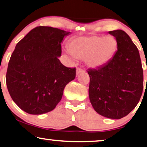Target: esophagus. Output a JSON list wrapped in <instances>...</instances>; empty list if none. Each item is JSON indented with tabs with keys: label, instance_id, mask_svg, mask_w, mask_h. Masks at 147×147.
<instances>
[{
	"label": "esophagus",
	"instance_id": "esophagus-1",
	"mask_svg": "<svg viewBox=\"0 0 147 147\" xmlns=\"http://www.w3.org/2000/svg\"><path fill=\"white\" fill-rule=\"evenodd\" d=\"M84 72H85V71H84V69H80V68H77V69H76V74L83 73H84Z\"/></svg>",
	"mask_w": 147,
	"mask_h": 147
}]
</instances>
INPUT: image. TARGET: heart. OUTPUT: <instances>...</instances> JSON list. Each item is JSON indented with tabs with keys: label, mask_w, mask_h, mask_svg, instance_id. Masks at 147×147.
I'll use <instances>...</instances> for the list:
<instances>
[{
	"label": "heart",
	"mask_w": 147,
	"mask_h": 147,
	"mask_svg": "<svg viewBox=\"0 0 147 147\" xmlns=\"http://www.w3.org/2000/svg\"><path fill=\"white\" fill-rule=\"evenodd\" d=\"M117 42L113 36H80L72 40L68 45V50L74 57L84 59L90 68L104 65L114 55Z\"/></svg>",
	"instance_id": "b5f03b06"
}]
</instances>
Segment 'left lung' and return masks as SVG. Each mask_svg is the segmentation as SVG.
Listing matches in <instances>:
<instances>
[{"mask_svg": "<svg viewBox=\"0 0 147 147\" xmlns=\"http://www.w3.org/2000/svg\"><path fill=\"white\" fill-rule=\"evenodd\" d=\"M116 38L117 51L110 61L87 71L89 98L99 115L120 119L139 102L143 90V71L137 47L124 30L109 31Z\"/></svg>", "mask_w": 147, "mask_h": 147, "instance_id": "1", "label": "left lung"}]
</instances>
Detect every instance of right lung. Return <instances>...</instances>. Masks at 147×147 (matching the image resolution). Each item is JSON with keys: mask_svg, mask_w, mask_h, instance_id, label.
<instances>
[{"mask_svg": "<svg viewBox=\"0 0 147 147\" xmlns=\"http://www.w3.org/2000/svg\"><path fill=\"white\" fill-rule=\"evenodd\" d=\"M69 32L51 26L33 28L17 43L10 59L6 82L14 102L24 112H50L61 101L76 68L59 61L61 42Z\"/></svg>", "mask_w": 147, "mask_h": 147, "instance_id": "1", "label": "right lung"}]
</instances>
